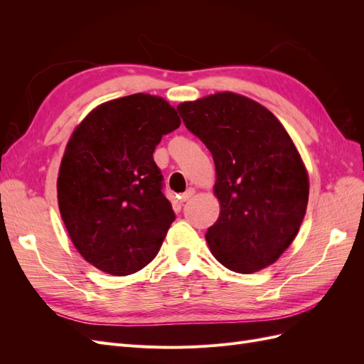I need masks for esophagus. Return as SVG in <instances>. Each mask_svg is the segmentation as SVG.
Masks as SVG:
<instances>
[{
    "label": "esophagus",
    "instance_id": "esophagus-1",
    "mask_svg": "<svg viewBox=\"0 0 364 364\" xmlns=\"http://www.w3.org/2000/svg\"><path fill=\"white\" fill-rule=\"evenodd\" d=\"M194 188H188V190H186L182 196H181V202H186V200H190L191 199V197L194 196Z\"/></svg>",
    "mask_w": 364,
    "mask_h": 364
}]
</instances>
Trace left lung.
Here are the masks:
<instances>
[{
	"mask_svg": "<svg viewBox=\"0 0 364 364\" xmlns=\"http://www.w3.org/2000/svg\"><path fill=\"white\" fill-rule=\"evenodd\" d=\"M185 127L211 151L220 200L206 241L237 273L270 266L294 240L308 203V176L291 138L270 111L220 92L178 106Z\"/></svg>",
	"mask_w": 364,
	"mask_h": 364,
	"instance_id": "8db88e82",
	"label": "left lung"
}]
</instances>
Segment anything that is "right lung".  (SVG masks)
<instances>
[{
    "instance_id": "1",
    "label": "right lung",
    "mask_w": 364,
    "mask_h": 364,
    "mask_svg": "<svg viewBox=\"0 0 364 364\" xmlns=\"http://www.w3.org/2000/svg\"><path fill=\"white\" fill-rule=\"evenodd\" d=\"M179 126L164 98L134 94L98 106L74 130L59 170V209L94 267L124 277L158 255L176 215L153 151Z\"/></svg>"
}]
</instances>
